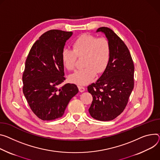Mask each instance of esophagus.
<instances>
[{
  "label": "esophagus",
  "mask_w": 160,
  "mask_h": 160,
  "mask_svg": "<svg viewBox=\"0 0 160 160\" xmlns=\"http://www.w3.org/2000/svg\"><path fill=\"white\" fill-rule=\"evenodd\" d=\"M78 89H79V91L80 92H84L85 91V88H84V87H83V86H78Z\"/></svg>",
  "instance_id": "34e87169"
}]
</instances>
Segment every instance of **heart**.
<instances>
[{"label": "heart", "instance_id": "heart-1", "mask_svg": "<svg viewBox=\"0 0 160 160\" xmlns=\"http://www.w3.org/2000/svg\"><path fill=\"white\" fill-rule=\"evenodd\" d=\"M72 50L64 48L62 51V61L68 70H74L77 57L83 58L85 68L69 77V80L77 85H87L91 82L96 73L101 74L109 63L110 47L105 38L83 34L72 42Z\"/></svg>", "mask_w": 160, "mask_h": 160}]
</instances>
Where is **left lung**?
I'll list each match as a JSON object with an SVG mask.
<instances>
[{"label":"left lung","instance_id":"left-lung-1","mask_svg":"<svg viewBox=\"0 0 160 160\" xmlns=\"http://www.w3.org/2000/svg\"><path fill=\"white\" fill-rule=\"evenodd\" d=\"M98 32L109 42L110 57L103 74L88 88L93 98L89 112L96 120L108 121L119 115L128 103L134 87V64L128 47L112 29L102 27Z\"/></svg>","mask_w":160,"mask_h":160}]
</instances>
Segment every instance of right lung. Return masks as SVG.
<instances>
[{
	"instance_id": "right-lung-1",
	"label": "right lung",
	"mask_w": 160,
	"mask_h": 160,
	"mask_svg": "<svg viewBox=\"0 0 160 160\" xmlns=\"http://www.w3.org/2000/svg\"><path fill=\"white\" fill-rule=\"evenodd\" d=\"M72 32L51 30L35 42L23 74V92L32 111L42 121L61 118L71 99L78 92L65 80L62 51Z\"/></svg>"
}]
</instances>
